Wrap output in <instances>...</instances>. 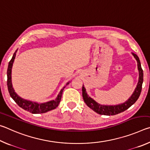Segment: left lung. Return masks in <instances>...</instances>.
I'll list each match as a JSON object with an SVG mask.
<instances>
[{
  "label": "left lung",
  "instance_id": "1",
  "mask_svg": "<svg viewBox=\"0 0 150 150\" xmlns=\"http://www.w3.org/2000/svg\"><path fill=\"white\" fill-rule=\"evenodd\" d=\"M134 57L136 58V59L138 62V68L139 71V80L138 85L136 88L135 91L133 93L131 97L126 101V102L124 103L121 105H115V106H107V105H101L94 100L93 98H91L89 96H88L87 92H86V89L83 85L82 87V92H83V98L84 100L85 103H86L88 107L91 108L93 110L96 112V113L99 114L101 115H116L122 112L125 111L127 109L129 108L130 106L134 105V103L136 102V100L138 99L139 95H140L142 88V83H143V70L142 69L140 61L139 59V57L137 56V55L132 54Z\"/></svg>",
  "mask_w": 150,
  "mask_h": 150
}]
</instances>
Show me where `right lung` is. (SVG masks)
<instances>
[{
    "label": "right lung",
    "instance_id": "1",
    "mask_svg": "<svg viewBox=\"0 0 150 150\" xmlns=\"http://www.w3.org/2000/svg\"><path fill=\"white\" fill-rule=\"evenodd\" d=\"M17 50H16V52H14L11 60L9 62L8 69H7V86H8V89L10 93V95H11V97L13 98V100L16 102V103L20 106V107H21L22 108H23L24 110L28 112H31L32 114L45 113L57 107L60 103L61 99H62L63 91L65 87H63L62 89L61 90L60 93L59 95H58L56 99L54 100L50 101V102L42 104L33 103L31 102V101L24 100L23 98H20V96H18L16 93L14 92V88H12V85L11 72L12 65H13V62L14 61L15 57H16V53L17 52ZM68 84H69V83H67L66 85H67Z\"/></svg>",
    "mask_w": 150,
    "mask_h": 150
}]
</instances>
